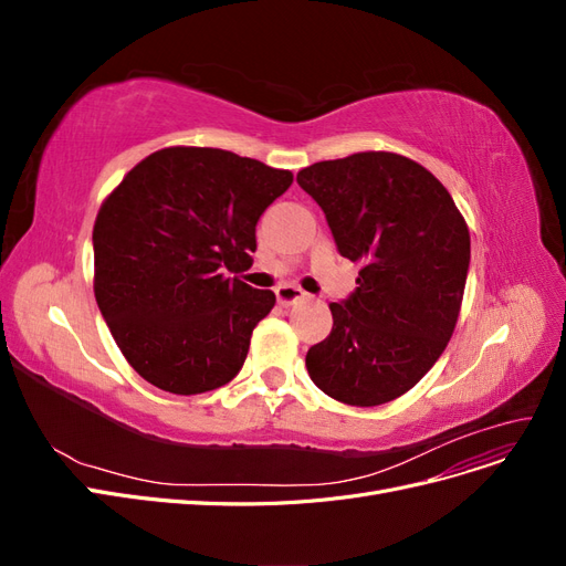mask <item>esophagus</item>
Returning <instances> with one entry per match:
<instances>
[{"mask_svg": "<svg viewBox=\"0 0 566 566\" xmlns=\"http://www.w3.org/2000/svg\"><path fill=\"white\" fill-rule=\"evenodd\" d=\"M304 297H306V293H304L302 287H297V285H281L276 290V300H279L281 306H290V304H295V302H300Z\"/></svg>", "mask_w": 566, "mask_h": 566, "instance_id": "1", "label": "esophagus"}]
</instances>
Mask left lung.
Instances as JSON below:
<instances>
[{
	"instance_id": "left-lung-1",
	"label": "left lung",
	"mask_w": 566,
	"mask_h": 566,
	"mask_svg": "<svg viewBox=\"0 0 566 566\" xmlns=\"http://www.w3.org/2000/svg\"><path fill=\"white\" fill-rule=\"evenodd\" d=\"M325 212L342 256L361 262L356 293L333 302V331L306 352L328 397L380 406L416 387L455 331L470 269V231L430 169L364 150L297 172Z\"/></svg>"
}]
</instances>
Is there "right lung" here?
<instances>
[{
  "mask_svg": "<svg viewBox=\"0 0 566 566\" xmlns=\"http://www.w3.org/2000/svg\"><path fill=\"white\" fill-rule=\"evenodd\" d=\"M293 172L231 150L169 146L134 165L94 221V295L127 364L163 391L231 382L276 304L243 271L254 227Z\"/></svg>",
  "mask_w": 566,
  "mask_h": 566,
  "instance_id": "obj_1",
  "label": "right lung"
}]
</instances>
